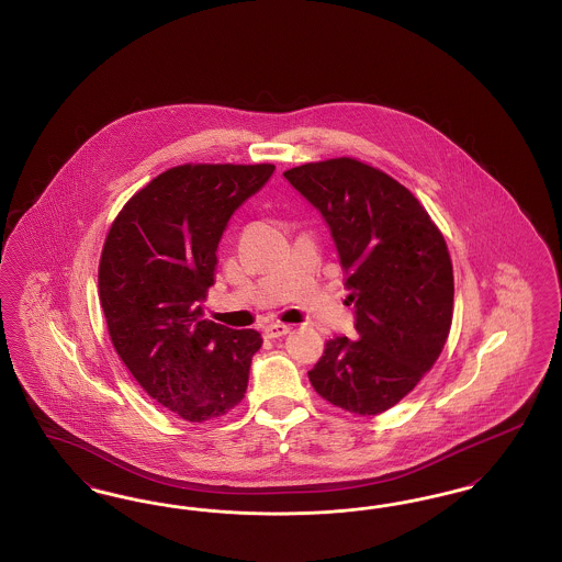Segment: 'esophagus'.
Segmentation results:
<instances>
[{"label": "esophagus", "instance_id": "1", "mask_svg": "<svg viewBox=\"0 0 562 562\" xmlns=\"http://www.w3.org/2000/svg\"><path fill=\"white\" fill-rule=\"evenodd\" d=\"M291 333V326L289 324H282V322H273V324H268L266 328H263V335L268 337V339H278V337H284V335H289Z\"/></svg>", "mask_w": 562, "mask_h": 562}]
</instances>
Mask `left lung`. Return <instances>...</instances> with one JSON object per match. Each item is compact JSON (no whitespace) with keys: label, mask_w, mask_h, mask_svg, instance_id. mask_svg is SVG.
Instances as JSON below:
<instances>
[{"label":"left lung","mask_w":562,"mask_h":562,"mask_svg":"<svg viewBox=\"0 0 562 562\" xmlns=\"http://www.w3.org/2000/svg\"><path fill=\"white\" fill-rule=\"evenodd\" d=\"M284 177L324 216L356 314L358 339L326 341L310 381L344 411L379 415L447 344L454 294L447 241L408 189L364 161H312Z\"/></svg>","instance_id":"1"}]
</instances>
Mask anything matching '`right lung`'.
<instances>
[{"label":"right lung","mask_w":562,"mask_h":562,"mask_svg":"<svg viewBox=\"0 0 562 562\" xmlns=\"http://www.w3.org/2000/svg\"><path fill=\"white\" fill-rule=\"evenodd\" d=\"M273 164H183L158 175L115 216L99 266L111 344L136 383L191 424L216 419L246 394L263 339L204 321L216 248Z\"/></svg>","instance_id":"obj_1"}]
</instances>
